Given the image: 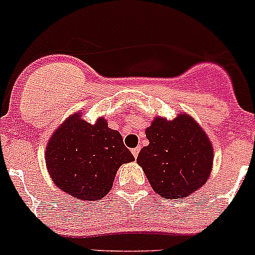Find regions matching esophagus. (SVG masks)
Returning a JSON list of instances; mask_svg holds the SVG:
<instances>
[{
    "label": "esophagus",
    "instance_id": "esophagus-1",
    "mask_svg": "<svg viewBox=\"0 0 255 255\" xmlns=\"http://www.w3.org/2000/svg\"><path fill=\"white\" fill-rule=\"evenodd\" d=\"M139 151H141V147H135V148L132 149V154L134 156V158H137V157H138Z\"/></svg>",
    "mask_w": 255,
    "mask_h": 255
}]
</instances>
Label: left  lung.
Masks as SVG:
<instances>
[{
  "label": "left lung",
  "instance_id": "1",
  "mask_svg": "<svg viewBox=\"0 0 255 255\" xmlns=\"http://www.w3.org/2000/svg\"><path fill=\"white\" fill-rule=\"evenodd\" d=\"M146 137L149 144L141 149L137 163L156 194L181 200L208 181L213 146L192 117L178 114L173 121L157 117L146 129Z\"/></svg>",
  "mask_w": 255,
  "mask_h": 255
}]
</instances>
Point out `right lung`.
<instances>
[{
	"label": "right lung",
	"mask_w": 255,
	"mask_h": 255,
	"mask_svg": "<svg viewBox=\"0 0 255 255\" xmlns=\"http://www.w3.org/2000/svg\"><path fill=\"white\" fill-rule=\"evenodd\" d=\"M45 161L59 189L79 200L97 201L112 189L120 166L134 157L104 118L90 125L78 112L52 133Z\"/></svg>",
	"instance_id": "obj_1"
}]
</instances>
